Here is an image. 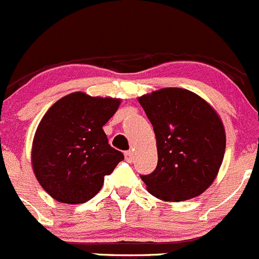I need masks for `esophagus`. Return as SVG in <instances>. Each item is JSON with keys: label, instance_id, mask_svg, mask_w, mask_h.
Here are the masks:
<instances>
[{"label": "esophagus", "instance_id": "esophagus-1", "mask_svg": "<svg viewBox=\"0 0 259 259\" xmlns=\"http://www.w3.org/2000/svg\"><path fill=\"white\" fill-rule=\"evenodd\" d=\"M124 157H126V160L128 161V162H132V161H133V151L132 150L126 151V152H124Z\"/></svg>", "mask_w": 259, "mask_h": 259}]
</instances>
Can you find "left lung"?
<instances>
[{
  "label": "left lung",
  "instance_id": "1",
  "mask_svg": "<svg viewBox=\"0 0 259 259\" xmlns=\"http://www.w3.org/2000/svg\"><path fill=\"white\" fill-rule=\"evenodd\" d=\"M152 123L158 161L141 175L147 190L165 201H183L206 190L225 152V132L217 112L195 93L163 88L138 98Z\"/></svg>",
  "mask_w": 259,
  "mask_h": 259
}]
</instances>
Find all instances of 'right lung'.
I'll list each match as a JSON object with an SVG mask.
<instances>
[{
	"label": "right lung",
	"mask_w": 259,
	"mask_h": 259,
	"mask_svg": "<svg viewBox=\"0 0 259 259\" xmlns=\"http://www.w3.org/2000/svg\"><path fill=\"white\" fill-rule=\"evenodd\" d=\"M118 106L119 99L75 92L59 99L42 117L32 143V167L55 200H91L103 186L104 176L123 160L103 131Z\"/></svg>",
	"instance_id": "1"
}]
</instances>
